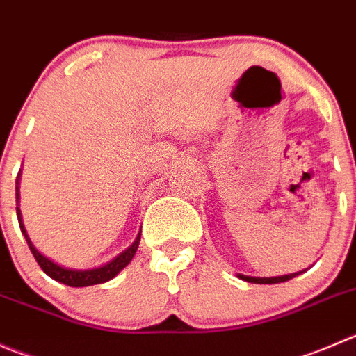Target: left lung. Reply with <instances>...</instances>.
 Returning <instances> with one entry per match:
<instances>
[{
	"label": "left lung",
	"mask_w": 356,
	"mask_h": 356,
	"mask_svg": "<svg viewBox=\"0 0 356 356\" xmlns=\"http://www.w3.org/2000/svg\"><path fill=\"white\" fill-rule=\"evenodd\" d=\"M299 273H292V275H284V277H275V278H254V277H245V275H240L241 280L250 282V284H282V282H287L291 278L298 277Z\"/></svg>",
	"instance_id": "1"
}]
</instances>
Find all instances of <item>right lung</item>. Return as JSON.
<instances>
[{
	"label": "right lung",
	"mask_w": 356,
	"mask_h": 356,
	"mask_svg": "<svg viewBox=\"0 0 356 356\" xmlns=\"http://www.w3.org/2000/svg\"><path fill=\"white\" fill-rule=\"evenodd\" d=\"M17 200H19V193H17ZM17 217H19L20 229H22L24 236H26L27 245H29L31 252H33L34 259H36V262H38V264H40L41 270H43L44 273H47L50 278H54V280L60 282V284L69 285V287H88V285L104 284V282L111 280V278H115L116 275H118L120 271H122L123 268H125V266L129 264L130 261H132L134 254H136L137 247H139L140 234H139V236H137V240L134 241L132 247L127 248V250L123 252V254H120L118 257L113 259V261L109 262V264L102 266V268H95V270H85V271L65 270V268H62V266L55 264V262H51L48 257L41 255L40 252H38L36 248L33 247L31 240H29V238H27L26 229H24L22 217H20V210L19 209H17Z\"/></svg>",
	"instance_id": "1"
}]
</instances>
